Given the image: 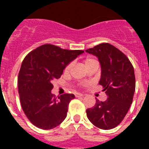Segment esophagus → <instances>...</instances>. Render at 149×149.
Returning <instances> with one entry per match:
<instances>
[{
	"mask_svg": "<svg viewBox=\"0 0 149 149\" xmlns=\"http://www.w3.org/2000/svg\"><path fill=\"white\" fill-rule=\"evenodd\" d=\"M75 97H84V94H82V93H77L75 94Z\"/></svg>",
	"mask_w": 149,
	"mask_h": 149,
	"instance_id": "esophagus-1",
	"label": "esophagus"
}]
</instances>
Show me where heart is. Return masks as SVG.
<instances>
[{"instance_id": "1", "label": "heart", "mask_w": 149, "mask_h": 149, "mask_svg": "<svg viewBox=\"0 0 149 149\" xmlns=\"http://www.w3.org/2000/svg\"><path fill=\"white\" fill-rule=\"evenodd\" d=\"M93 59H91V58H86V60H85V62H84V63H85V65H88V64H90V63H92V62H93ZM72 63H70V64H69V65H67V66H66V67H65V72H68V71H70V69H71V67H72Z\"/></svg>"}]
</instances>
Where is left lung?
Here are the masks:
<instances>
[{
  "mask_svg": "<svg viewBox=\"0 0 149 149\" xmlns=\"http://www.w3.org/2000/svg\"><path fill=\"white\" fill-rule=\"evenodd\" d=\"M97 57L101 67L99 84L107 96L105 101L96 100L86 115L93 125L100 129L117 127L129 110L135 91L134 68L122 52L108 43H102L86 50Z\"/></svg>",
  "mask_w": 149,
  "mask_h": 149,
  "instance_id": "left-lung-1",
  "label": "left lung"
}]
</instances>
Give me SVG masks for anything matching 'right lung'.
<instances>
[{
    "mask_svg": "<svg viewBox=\"0 0 149 149\" xmlns=\"http://www.w3.org/2000/svg\"><path fill=\"white\" fill-rule=\"evenodd\" d=\"M84 52L45 44L24 58L17 78L18 93L22 109L35 126L52 129L65 120L75 96L65 93L56 98L51 91L52 81L60 78L64 69Z\"/></svg>",
    "mask_w": 149,
    "mask_h": 149,
    "instance_id": "1",
    "label": "right lung"
}]
</instances>
